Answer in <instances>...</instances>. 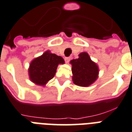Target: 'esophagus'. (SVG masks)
<instances>
[{"label":"esophagus","instance_id":"obj_1","mask_svg":"<svg viewBox=\"0 0 132 132\" xmlns=\"http://www.w3.org/2000/svg\"><path fill=\"white\" fill-rule=\"evenodd\" d=\"M70 57H65V62L66 63H68V62H70Z\"/></svg>","mask_w":132,"mask_h":132}]
</instances>
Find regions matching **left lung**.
<instances>
[{"instance_id": "obj_1", "label": "left lung", "mask_w": 132, "mask_h": 132, "mask_svg": "<svg viewBox=\"0 0 132 132\" xmlns=\"http://www.w3.org/2000/svg\"><path fill=\"white\" fill-rule=\"evenodd\" d=\"M78 56L77 59H72L70 62L72 65V79L77 86L87 87L97 80L99 67L86 52L81 53Z\"/></svg>"}]
</instances>
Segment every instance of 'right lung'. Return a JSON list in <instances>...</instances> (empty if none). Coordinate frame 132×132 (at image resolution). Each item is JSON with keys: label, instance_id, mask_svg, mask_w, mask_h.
<instances>
[{"label": "right lung", "instance_id": "right-lung-1", "mask_svg": "<svg viewBox=\"0 0 132 132\" xmlns=\"http://www.w3.org/2000/svg\"><path fill=\"white\" fill-rule=\"evenodd\" d=\"M61 56L53 54L50 50L36 57L30 62L28 68L29 78L34 84L44 86L55 76L59 64H64Z\"/></svg>", "mask_w": 132, "mask_h": 132}]
</instances>
